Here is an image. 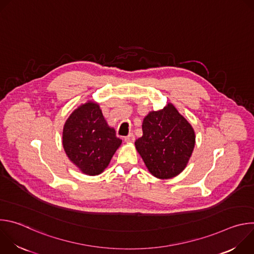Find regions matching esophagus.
Masks as SVG:
<instances>
[{
  "label": "esophagus",
  "mask_w": 254,
  "mask_h": 254,
  "mask_svg": "<svg viewBox=\"0 0 254 254\" xmlns=\"http://www.w3.org/2000/svg\"><path fill=\"white\" fill-rule=\"evenodd\" d=\"M134 135L132 134V133H129L127 136H126L125 137V141L126 142H127V143H131V142H133L134 141Z\"/></svg>",
  "instance_id": "1"
}]
</instances>
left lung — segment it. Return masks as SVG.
<instances>
[{
  "label": "left lung",
  "mask_w": 254,
  "mask_h": 254,
  "mask_svg": "<svg viewBox=\"0 0 254 254\" xmlns=\"http://www.w3.org/2000/svg\"><path fill=\"white\" fill-rule=\"evenodd\" d=\"M142 135L134 146L150 173L159 179H172L187 167L196 135L191 124L172 103L150 112L141 125Z\"/></svg>",
  "instance_id": "obj_1"
}]
</instances>
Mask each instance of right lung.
I'll list each match as a JSON object with an SVG mask.
<instances>
[{
    "instance_id": "1",
    "label": "right lung",
    "mask_w": 254,
    "mask_h": 254,
    "mask_svg": "<svg viewBox=\"0 0 254 254\" xmlns=\"http://www.w3.org/2000/svg\"><path fill=\"white\" fill-rule=\"evenodd\" d=\"M62 144L77 169L88 176L101 174L122 144L116 130L107 125L100 106L93 100L82 103L66 120Z\"/></svg>"
}]
</instances>
